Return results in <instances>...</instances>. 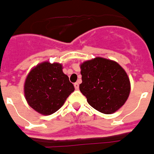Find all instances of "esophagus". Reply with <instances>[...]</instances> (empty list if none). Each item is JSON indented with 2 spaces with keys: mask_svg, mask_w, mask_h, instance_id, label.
Returning a JSON list of instances; mask_svg holds the SVG:
<instances>
[{
  "mask_svg": "<svg viewBox=\"0 0 154 154\" xmlns=\"http://www.w3.org/2000/svg\"><path fill=\"white\" fill-rule=\"evenodd\" d=\"M74 87H75L76 89H78V88H79V82H75V83H74Z\"/></svg>",
  "mask_w": 154,
  "mask_h": 154,
  "instance_id": "34e87169",
  "label": "esophagus"
}]
</instances>
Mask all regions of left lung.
I'll return each mask as SVG.
<instances>
[{"label":"left lung","mask_w":154,"mask_h":154,"mask_svg":"<svg viewBox=\"0 0 154 154\" xmlns=\"http://www.w3.org/2000/svg\"><path fill=\"white\" fill-rule=\"evenodd\" d=\"M79 88L88 103L98 111L113 114L127 100L131 91L129 77L119 64L102 57L80 65Z\"/></svg>","instance_id":"8db88e82"}]
</instances>
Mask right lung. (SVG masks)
Listing matches in <instances>:
<instances>
[{"instance_id": "add662e5", "label": "right lung", "mask_w": 154, "mask_h": 154, "mask_svg": "<svg viewBox=\"0 0 154 154\" xmlns=\"http://www.w3.org/2000/svg\"><path fill=\"white\" fill-rule=\"evenodd\" d=\"M75 90L62 65L45 61L33 67L24 83L25 99L35 111L50 116L56 112Z\"/></svg>"}]
</instances>
